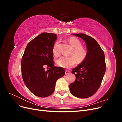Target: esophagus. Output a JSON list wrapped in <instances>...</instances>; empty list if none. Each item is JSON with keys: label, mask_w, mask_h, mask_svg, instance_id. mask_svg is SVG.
<instances>
[{"label": "esophagus", "mask_w": 122, "mask_h": 122, "mask_svg": "<svg viewBox=\"0 0 122 122\" xmlns=\"http://www.w3.org/2000/svg\"><path fill=\"white\" fill-rule=\"evenodd\" d=\"M70 74V71H69V70H66L65 71V74L66 75H68Z\"/></svg>", "instance_id": "1"}]
</instances>
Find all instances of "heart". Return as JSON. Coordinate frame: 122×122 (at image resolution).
Returning <instances> with one entry per match:
<instances>
[{"instance_id": "b5f03b06", "label": "heart", "mask_w": 122, "mask_h": 122, "mask_svg": "<svg viewBox=\"0 0 122 122\" xmlns=\"http://www.w3.org/2000/svg\"><path fill=\"white\" fill-rule=\"evenodd\" d=\"M68 41L73 49V54L77 60L79 61L84 60L86 56L87 51L85 48L82 46L81 42L78 39L74 37L70 38L69 39ZM58 44V42L57 41L54 44L53 47V53L55 56H57L58 54L57 49ZM75 57L73 56L69 57L61 56L57 60L56 64L61 67L70 68L76 64V60Z\"/></svg>"}]
</instances>
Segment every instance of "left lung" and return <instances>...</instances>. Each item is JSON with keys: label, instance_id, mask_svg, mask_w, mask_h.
<instances>
[{"label": "left lung", "instance_id": "8db88e82", "mask_svg": "<svg viewBox=\"0 0 122 122\" xmlns=\"http://www.w3.org/2000/svg\"><path fill=\"white\" fill-rule=\"evenodd\" d=\"M86 43L87 55L83 61L72 73L76 80L70 84L71 93L79 98L91 97L97 91L101 84L106 70L104 53L94 38L83 34H73Z\"/></svg>", "mask_w": 122, "mask_h": 122}]
</instances>
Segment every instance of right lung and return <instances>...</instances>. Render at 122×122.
<instances>
[{"label": "right lung", "mask_w": 122, "mask_h": 122, "mask_svg": "<svg viewBox=\"0 0 122 122\" xmlns=\"http://www.w3.org/2000/svg\"><path fill=\"white\" fill-rule=\"evenodd\" d=\"M57 38L52 33L41 34L27 44L21 60L22 76L25 86L39 97L52 95L56 80L65 74L63 68L54 66L52 50Z\"/></svg>", "instance_id": "obj_1"}]
</instances>
